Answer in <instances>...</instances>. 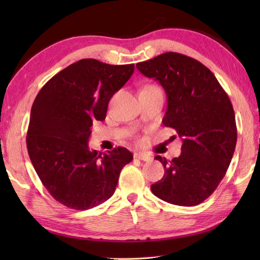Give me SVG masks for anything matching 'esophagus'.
I'll list each match as a JSON object with an SVG mask.
<instances>
[{
	"instance_id": "esophagus-1",
	"label": "esophagus",
	"mask_w": 260,
	"mask_h": 260,
	"mask_svg": "<svg viewBox=\"0 0 260 260\" xmlns=\"http://www.w3.org/2000/svg\"><path fill=\"white\" fill-rule=\"evenodd\" d=\"M134 158L135 159H140V160H144V161H148L151 159L150 156H148V155H146V153H142V152H135Z\"/></svg>"
}]
</instances>
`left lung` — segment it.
<instances>
[{
	"mask_svg": "<svg viewBox=\"0 0 260 260\" xmlns=\"http://www.w3.org/2000/svg\"><path fill=\"white\" fill-rule=\"evenodd\" d=\"M136 68L164 88L162 124L182 141L179 157L156 156L165 174L151 191L167 203L199 205L217 189L234 155L237 131L231 100L214 74L191 57L165 52Z\"/></svg>",
	"mask_w": 260,
	"mask_h": 260,
	"instance_id": "obj_1",
	"label": "left lung"
}]
</instances>
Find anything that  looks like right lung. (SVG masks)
<instances>
[{
	"label": "right lung",
	"mask_w": 260,
	"mask_h": 260,
	"mask_svg": "<svg viewBox=\"0 0 260 260\" xmlns=\"http://www.w3.org/2000/svg\"><path fill=\"white\" fill-rule=\"evenodd\" d=\"M134 72V64L78 60L52 77L30 110L28 155L43 186L60 204L88 210L116 190L120 171L133 155L118 147L89 150L93 121L105 119L110 100Z\"/></svg>",
	"instance_id": "right-lung-1"
}]
</instances>
